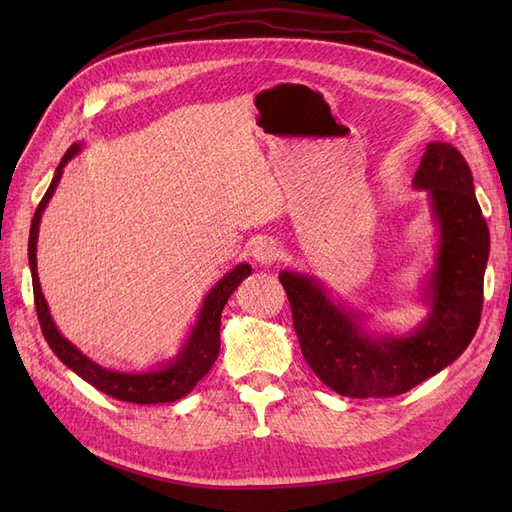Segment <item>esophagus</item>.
Masks as SVG:
<instances>
[{"label": "esophagus", "instance_id": "obj_1", "mask_svg": "<svg viewBox=\"0 0 512 512\" xmlns=\"http://www.w3.org/2000/svg\"><path fill=\"white\" fill-rule=\"evenodd\" d=\"M252 258L260 262V265H273V262L280 258V245H277L271 237L260 239L252 247Z\"/></svg>", "mask_w": 512, "mask_h": 512}]
</instances>
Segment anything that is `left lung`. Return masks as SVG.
Instances as JSON below:
<instances>
[{
	"label": "left lung",
	"mask_w": 512,
	"mask_h": 512,
	"mask_svg": "<svg viewBox=\"0 0 512 512\" xmlns=\"http://www.w3.org/2000/svg\"><path fill=\"white\" fill-rule=\"evenodd\" d=\"M438 226L421 299L427 318L408 335L367 329L369 314L333 301L318 277L282 271L303 359L344 397H395L436 376L466 350L480 322L489 228L468 162L448 143H429L412 179Z\"/></svg>",
	"instance_id": "left-lung-1"
}]
</instances>
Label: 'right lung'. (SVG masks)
I'll list each match as a JSON object with an SVG mask.
<instances>
[{
	"label": "right lung",
	"mask_w": 512,
	"mask_h": 512,
	"mask_svg": "<svg viewBox=\"0 0 512 512\" xmlns=\"http://www.w3.org/2000/svg\"><path fill=\"white\" fill-rule=\"evenodd\" d=\"M81 149H83V143H74L66 151V156L61 158L49 190H46L44 198L40 200V205L34 213L32 230H29L27 256H29V269H32L34 301H36V312H38L42 335L46 339V344H49L51 350L55 352L57 359L66 367H70L76 376H81L85 382L96 386L98 391L111 395L115 399L130 401V404H141V406L170 404V401H177L188 395L198 384V380H203L207 376V371L213 367L215 359H218L222 309L228 303L230 294L237 290V286L245 280L247 275H252V267L247 265V262H239L237 267H232L222 280H218V284L207 292L203 307H200L188 339H185L181 350L168 363H162L156 369H149V371H117V369H106L96 361H91L89 356H85L79 348L70 344L55 327L49 305H46V299L40 288L38 260H36L42 213L46 205H49L51 196L55 194L61 175H64V166L76 156V153H81Z\"/></svg>",
	"instance_id": "obj_1"
}]
</instances>
